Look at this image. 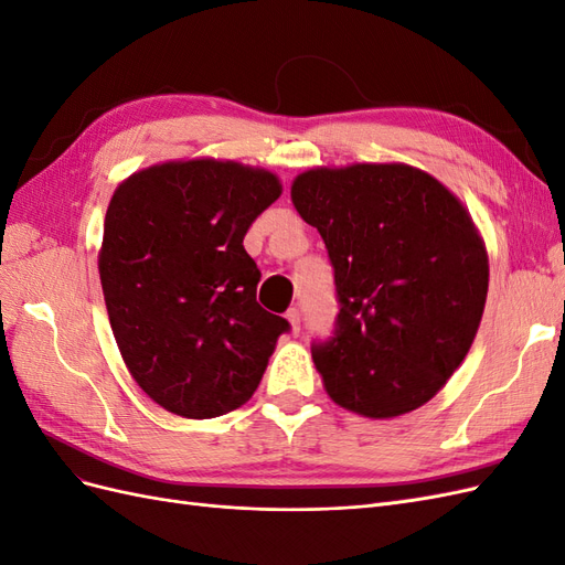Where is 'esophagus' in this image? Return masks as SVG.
<instances>
[{
    "mask_svg": "<svg viewBox=\"0 0 565 565\" xmlns=\"http://www.w3.org/2000/svg\"><path fill=\"white\" fill-rule=\"evenodd\" d=\"M285 318L289 320V324H292V332L299 334L301 332V311L297 309V306H292V309L285 313Z\"/></svg>",
    "mask_w": 565,
    "mask_h": 565,
    "instance_id": "34e87169",
    "label": "esophagus"
}]
</instances>
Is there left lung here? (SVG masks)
Masks as SVG:
<instances>
[{
	"label": "left lung",
	"instance_id": "8db88e82",
	"mask_svg": "<svg viewBox=\"0 0 565 565\" xmlns=\"http://www.w3.org/2000/svg\"><path fill=\"white\" fill-rule=\"evenodd\" d=\"M292 202L334 270V330L311 344L332 401L372 419L431 401L469 353L488 295L467 210L407 164L311 169Z\"/></svg>",
	"mask_w": 565,
	"mask_h": 565
}]
</instances>
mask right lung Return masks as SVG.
<instances>
[{
    "instance_id": "add662e5",
    "label": "right lung",
    "mask_w": 565,
    "mask_h": 565,
    "mask_svg": "<svg viewBox=\"0 0 565 565\" xmlns=\"http://www.w3.org/2000/svg\"><path fill=\"white\" fill-rule=\"evenodd\" d=\"M280 198L237 162L150 167L117 188L98 256L115 341L148 396L188 419L252 398L289 322L256 301L262 270L243 241Z\"/></svg>"
}]
</instances>
